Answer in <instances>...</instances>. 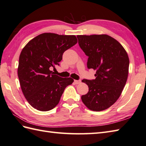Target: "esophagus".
Listing matches in <instances>:
<instances>
[{
	"label": "esophagus",
	"mask_w": 146,
	"mask_h": 146,
	"mask_svg": "<svg viewBox=\"0 0 146 146\" xmlns=\"http://www.w3.org/2000/svg\"><path fill=\"white\" fill-rule=\"evenodd\" d=\"M74 82H75V84H79L81 82V80H74Z\"/></svg>",
	"instance_id": "esophagus-1"
}]
</instances>
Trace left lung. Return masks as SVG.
I'll list each match as a JSON object with an SVG mask.
<instances>
[{"instance_id": "8db88e82", "label": "left lung", "mask_w": 146, "mask_h": 146, "mask_svg": "<svg viewBox=\"0 0 146 146\" xmlns=\"http://www.w3.org/2000/svg\"><path fill=\"white\" fill-rule=\"evenodd\" d=\"M79 46L88 56V69L96 70L93 80L83 79L88 93L81 100L88 108L100 111L117 102L125 86L129 58L122 45L107 35H77Z\"/></svg>"}]
</instances>
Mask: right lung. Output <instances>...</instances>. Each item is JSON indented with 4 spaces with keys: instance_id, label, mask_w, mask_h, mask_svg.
<instances>
[{
    "instance_id": "add662e5",
    "label": "right lung",
    "mask_w": 146,
    "mask_h": 146,
    "mask_svg": "<svg viewBox=\"0 0 146 146\" xmlns=\"http://www.w3.org/2000/svg\"><path fill=\"white\" fill-rule=\"evenodd\" d=\"M77 43L75 35L44 33L29 41L22 50L17 75L24 96L34 108L41 111L52 110L65 88L72 84L74 79L62 78L50 69L59 65L64 52Z\"/></svg>"
}]
</instances>
